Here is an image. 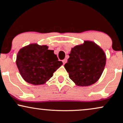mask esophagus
Returning <instances> with one entry per match:
<instances>
[{
    "label": "esophagus",
    "instance_id": "esophagus-1",
    "mask_svg": "<svg viewBox=\"0 0 123 123\" xmlns=\"http://www.w3.org/2000/svg\"><path fill=\"white\" fill-rule=\"evenodd\" d=\"M66 62H67V60H66V59H64V60H62V62L63 63V65L65 64V63H66Z\"/></svg>",
    "mask_w": 123,
    "mask_h": 123
}]
</instances>
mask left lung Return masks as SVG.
Returning <instances> with one entry per match:
<instances>
[{
	"mask_svg": "<svg viewBox=\"0 0 123 123\" xmlns=\"http://www.w3.org/2000/svg\"><path fill=\"white\" fill-rule=\"evenodd\" d=\"M105 53L92 41L72 48L69 58L65 64L69 78L80 86L94 84L101 77L106 64Z\"/></svg>",
	"mask_w": 123,
	"mask_h": 123,
	"instance_id": "1",
	"label": "left lung"
}]
</instances>
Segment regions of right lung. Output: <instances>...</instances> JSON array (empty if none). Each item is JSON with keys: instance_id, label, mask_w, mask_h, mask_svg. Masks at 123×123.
<instances>
[{"instance_id": "add662e5", "label": "right lung", "mask_w": 123, "mask_h": 123, "mask_svg": "<svg viewBox=\"0 0 123 123\" xmlns=\"http://www.w3.org/2000/svg\"><path fill=\"white\" fill-rule=\"evenodd\" d=\"M46 45L31 43L22 47L17 55V67L22 77L32 85L45 84L62 65Z\"/></svg>"}]
</instances>
